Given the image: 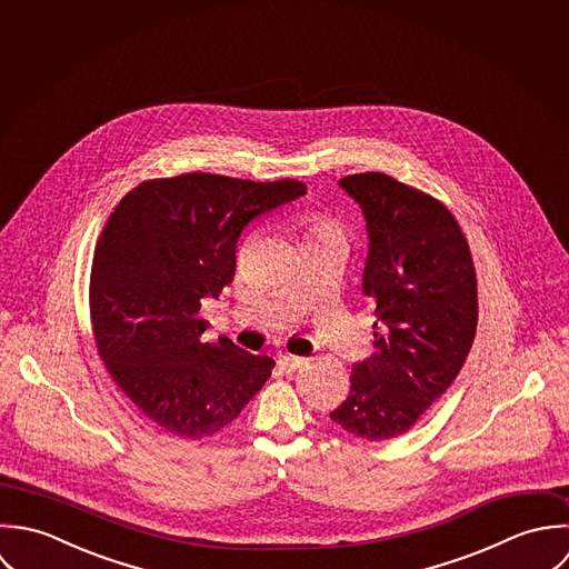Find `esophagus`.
Returning a JSON list of instances; mask_svg holds the SVG:
<instances>
[{"label":"esophagus","mask_w":569,"mask_h":569,"mask_svg":"<svg viewBox=\"0 0 569 569\" xmlns=\"http://www.w3.org/2000/svg\"><path fill=\"white\" fill-rule=\"evenodd\" d=\"M277 362H279L281 369H286V371H295V369H299V367L303 365V358L292 356V353H281Z\"/></svg>","instance_id":"34e87169"}]
</instances>
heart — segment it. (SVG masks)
<instances>
[{
  "mask_svg": "<svg viewBox=\"0 0 569 569\" xmlns=\"http://www.w3.org/2000/svg\"><path fill=\"white\" fill-rule=\"evenodd\" d=\"M308 239H321V237H332V239H341L342 241V228L339 222L330 220V218H310L308 222Z\"/></svg>",
  "mask_w": 569,
  "mask_h": 569,
  "instance_id": "b5f03b06",
  "label": "heart"
}]
</instances>
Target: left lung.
Returning a JSON list of instances; mask_svg holds the SVG:
<instances>
[{
  "mask_svg": "<svg viewBox=\"0 0 569 569\" xmlns=\"http://www.w3.org/2000/svg\"><path fill=\"white\" fill-rule=\"evenodd\" d=\"M339 187L367 227L362 295L376 317V351L351 365L349 396L330 418L380 442L409 431L457 378L477 330V279L442 202L378 171Z\"/></svg>",
  "mask_w": 569,
  "mask_h": 569,
  "instance_id": "8db88e82",
  "label": "left lung"
}]
</instances>
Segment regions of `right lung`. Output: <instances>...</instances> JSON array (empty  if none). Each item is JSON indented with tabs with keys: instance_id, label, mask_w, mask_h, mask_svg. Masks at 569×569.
Masks as SVG:
<instances>
[{
	"instance_id": "add662e5",
	"label": "right lung",
	"mask_w": 569,
	"mask_h": 569,
	"mask_svg": "<svg viewBox=\"0 0 569 569\" xmlns=\"http://www.w3.org/2000/svg\"><path fill=\"white\" fill-rule=\"evenodd\" d=\"M301 196L295 180L184 173L118 202L94 248L92 328L116 385L156 429L211 438L270 378V356L204 341L200 308L232 281L241 230Z\"/></svg>"
}]
</instances>
